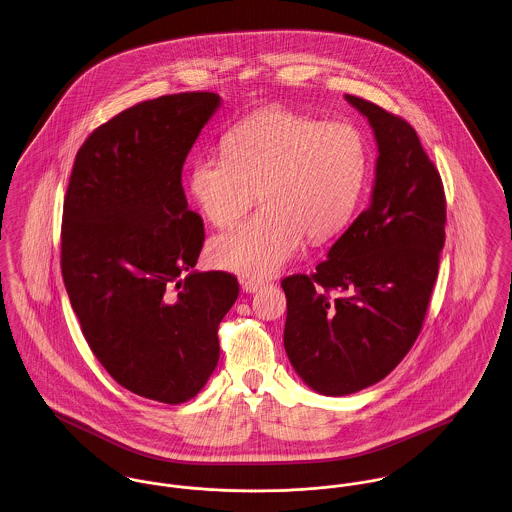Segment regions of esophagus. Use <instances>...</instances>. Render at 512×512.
<instances>
[{"label": "esophagus", "instance_id": "1", "mask_svg": "<svg viewBox=\"0 0 512 512\" xmlns=\"http://www.w3.org/2000/svg\"><path fill=\"white\" fill-rule=\"evenodd\" d=\"M239 284H241L243 292H247V294H253L265 286L263 280H255V278H239Z\"/></svg>", "mask_w": 512, "mask_h": 512}]
</instances>
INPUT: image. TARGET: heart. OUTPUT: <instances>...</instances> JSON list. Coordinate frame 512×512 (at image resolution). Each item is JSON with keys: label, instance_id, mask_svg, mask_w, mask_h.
I'll use <instances>...</instances> for the list:
<instances>
[{"label": "heart", "instance_id": "b5f03b06", "mask_svg": "<svg viewBox=\"0 0 512 512\" xmlns=\"http://www.w3.org/2000/svg\"><path fill=\"white\" fill-rule=\"evenodd\" d=\"M222 152L193 161L189 193L216 228L236 224L259 193L263 210L210 245L218 267L249 278L276 275L304 234L321 241L341 232L368 171L366 144L354 126L278 107L232 126Z\"/></svg>", "mask_w": 512, "mask_h": 512}]
</instances>
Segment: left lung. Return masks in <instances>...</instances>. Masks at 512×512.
<instances>
[{
    "mask_svg": "<svg viewBox=\"0 0 512 512\" xmlns=\"http://www.w3.org/2000/svg\"><path fill=\"white\" fill-rule=\"evenodd\" d=\"M376 148L370 204L314 275L282 280L284 351L321 395H349L386 378L413 347L429 308L446 202L440 175L403 118L354 95ZM329 289L342 292L331 299Z\"/></svg>",
    "mask_w": 512,
    "mask_h": 512,
    "instance_id": "8db88e82",
    "label": "left lung"
}]
</instances>
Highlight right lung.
I'll use <instances>...</instances> for the list:
<instances>
[{"label": "right lung", "instance_id": "right-lung-1", "mask_svg": "<svg viewBox=\"0 0 512 512\" xmlns=\"http://www.w3.org/2000/svg\"><path fill=\"white\" fill-rule=\"evenodd\" d=\"M216 93L163 95L99 126L79 148L62 222V276L89 349L118 384L161 403L202 390L218 325L239 294L195 271L202 218L181 185Z\"/></svg>", "mask_w": 512, "mask_h": 512}]
</instances>
